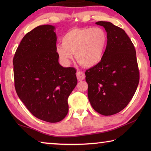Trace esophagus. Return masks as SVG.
<instances>
[{"label":"esophagus","instance_id":"obj_1","mask_svg":"<svg viewBox=\"0 0 151 151\" xmlns=\"http://www.w3.org/2000/svg\"><path fill=\"white\" fill-rule=\"evenodd\" d=\"M76 77H77V79L78 81H83L85 78V73L82 71H77L76 73Z\"/></svg>","mask_w":151,"mask_h":151}]
</instances>
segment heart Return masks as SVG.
Wrapping results in <instances>:
<instances>
[{
  "instance_id": "heart-1",
  "label": "heart",
  "mask_w": 151,
  "mask_h": 151,
  "mask_svg": "<svg viewBox=\"0 0 151 151\" xmlns=\"http://www.w3.org/2000/svg\"><path fill=\"white\" fill-rule=\"evenodd\" d=\"M108 42L107 33L102 28H75L63 36L56 50L64 65H69L75 55L78 63L91 68L103 60Z\"/></svg>"
}]
</instances>
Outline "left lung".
I'll return each instance as SVG.
<instances>
[{
	"instance_id": "left-lung-1",
	"label": "left lung",
	"mask_w": 151,
	"mask_h": 151,
	"mask_svg": "<svg viewBox=\"0 0 151 151\" xmlns=\"http://www.w3.org/2000/svg\"><path fill=\"white\" fill-rule=\"evenodd\" d=\"M109 38L101 62L86 70L88 97L94 111L112 115L127 106L139 83L136 50L123 29L110 22L99 21Z\"/></svg>"
}]
</instances>
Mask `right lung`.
<instances>
[{
	"label": "right lung",
	"instance_id": "obj_1",
	"mask_svg": "<svg viewBox=\"0 0 151 151\" xmlns=\"http://www.w3.org/2000/svg\"><path fill=\"white\" fill-rule=\"evenodd\" d=\"M55 27L40 25L22 39L13 58L19 99L39 119L58 122L68 111V98L77 84L76 70L58 63Z\"/></svg>",
	"mask_w": 151,
	"mask_h": 151
}]
</instances>
